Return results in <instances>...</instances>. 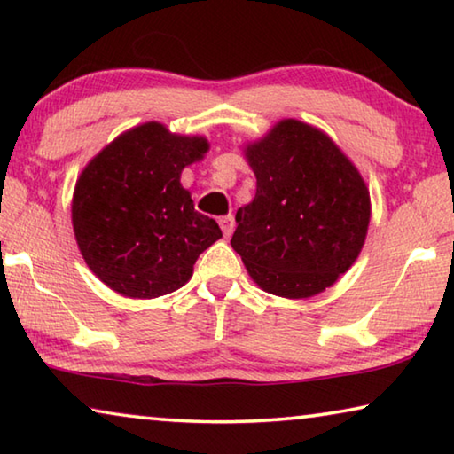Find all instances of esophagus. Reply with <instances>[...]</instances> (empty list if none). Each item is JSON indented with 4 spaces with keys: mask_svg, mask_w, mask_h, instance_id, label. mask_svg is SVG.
I'll return each mask as SVG.
<instances>
[{
    "mask_svg": "<svg viewBox=\"0 0 454 454\" xmlns=\"http://www.w3.org/2000/svg\"><path fill=\"white\" fill-rule=\"evenodd\" d=\"M218 224L222 228V234H224L226 238H230V234L234 232V216H232V214H230V216H222L218 220Z\"/></svg>",
    "mask_w": 454,
    "mask_h": 454,
    "instance_id": "obj_1",
    "label": "esophagus"
}]
</instances>
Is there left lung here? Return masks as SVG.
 <instances>
[{"instance_id":"8db88e82","label":"left lung","mask_w":454,"mask_h":454,"mask_svg":"<svg viewBox=\"0 0 454 454\" xmlns=\"http://www.w3.org/2000/svg\"><path fill=\"white\" fill-rule=\"evenodd\" d=\"M256 196L236 212L232 248L260 288L309 298L338 280L363 250L371 196L330 137L282 120L246 148Z\"/></svg>"}]
</instances>
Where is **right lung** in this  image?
Returning a JSON list of instances; mask_svg holds the SVG:
<instances>
[{
  "mask_svg": "<svg viewBox=\"0 0 454 454\" xmlns=\"http://www.w3.org/2000/svg\"><path fill=\"white\" fill-rule=\"evenodd\" d=\"M206 150V137L148 121L106 145L82 172L72 202L75 240L90 270L121 296L178 290L222 238L180 184L184 168Z\"/></svg>",
  "mask_w": 454,
  "mask_h": 454,
  "instance_id": "obj_1",
  "label": "right lung"
}]
</instances>
